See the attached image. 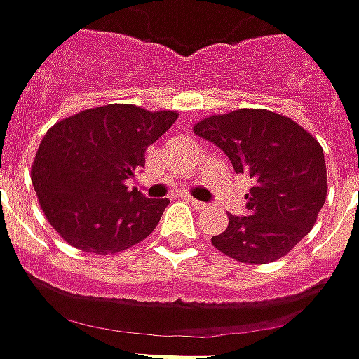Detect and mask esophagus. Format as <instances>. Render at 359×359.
Returning a JSON list of instances; mask_svg holds the SVG:
<instances>
[{
    "label": "esophagus",
    "mask_w": 359,
    "mask_h": 359,
    "mask_svg": "<svg viewBox=\"0 0 359 359\" xmlns=\"http://www.w3.org/2000/svg\"><path fill=\"white\" fill-rule=\"evenodd\" d=\"M187 203L191 204V206H194L196 210H204V208L208 206L206 203H201V201H196V198H192V196H189V198H187Z\"/></svg>",
    "instance_id": "1"
}]
</instances>
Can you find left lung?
<instances>
[{
    "mask_svg": "<svg viewBox=\"0 0 359 359\" xmlns=\"http://www.w3.org/2000/svg\"><path fill=\"white\" fill-rule=\"evenodd\" d=\"M194 133L254 180L248 215H229L212 244L232 260L268 264L288 254L314 226L326 203V161L320 142L292 118L266 109H238L203 118Z\"/></svg>",
    "mask_w": 359,
    "mask_h": 359,
    "instance_id": "8db88e82",
    "label": "left lung"
}]
</instances>
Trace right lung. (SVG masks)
I'll list each match as a JSON object with an SVG mask.
<instances>
[{"instance_id":"add662e5","label":"right lung","mask_w":359,"mask_h":359,"mask_svg":"<svg viewBox=\"0 0 359 359\" xmlns=\"http://www.w3.org/2000/svg\"><path fill=\"white\" fill-rule=\"evenodd\" d=\"M175 111L105 105L81 111L45 133L32 167L49 224L83 252L115 254L156 229L168 198H147L127 180L177 121Z\"/></svg>"}]
</instances>
